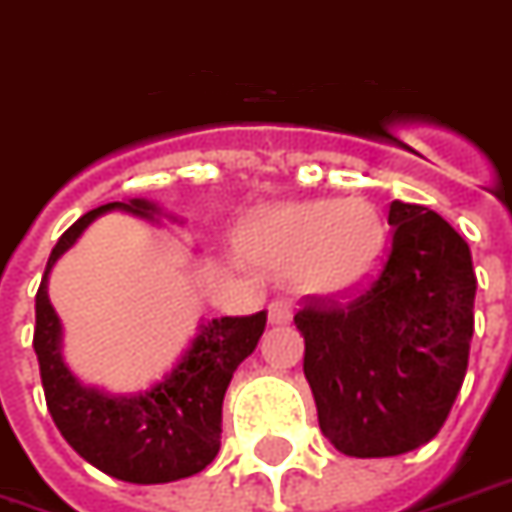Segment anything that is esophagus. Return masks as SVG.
Returning <instances> with one entry per match:
<instances>
[{
	"label": "esophagus",
	"instance_id": "34e87169",
	"mask_svg": "<svg viewBox=\"0 0 512 512\" xmlns=\"http://www.w3.org/2000/svg\"><path fill=\"white\" fill-rule=\"evenodd\" d=\"M293 320V306L285 298H276L268 304V323L271 325H287Z\"/></svg>",
	"mask_w": 512,
	"mask_h": 512
}]
</instances>
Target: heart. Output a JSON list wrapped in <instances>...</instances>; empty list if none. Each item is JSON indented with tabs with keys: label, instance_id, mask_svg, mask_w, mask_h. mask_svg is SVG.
<instances>
[{
	"label": "heart",
	"instance_id": "1",
	"mask_svg": "<svg viewBox=\"0 0 512 512\" xmlns=\"http://www.w3.org/2000/svg\"><path fill=\"white\" fill-rule=\"evenodd\" d=\"M238 244L249 260L290 274L306 293L342 298L377 274L388 227L366 198L304 200L255 214Z\"/></svg>",
	"mask_w": 512,
	"mask_h": 512
}]
</instances>
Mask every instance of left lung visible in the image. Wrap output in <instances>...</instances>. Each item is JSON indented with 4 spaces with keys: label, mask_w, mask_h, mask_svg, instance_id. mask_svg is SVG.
Wrapping results in <instances>:
<instances>
[{
    "label": "left lung",
    "mask_w": 512,
    "mask_h": 512,
    "mask_svg": "<svg viewBox=\"0 0 512 512\" xmlns=\"http://www.w3.org/2000/svg\"><path fill=\"white\" fill-rule=\"evenodd\" d=\"M380 274L342 304L295 314L320 429L355 458L401 456L437 437L467 374L475 268L464 238L426 206L393 200Z\"/></svg>",
    "instance_id": "left-lung-1"
}]
</instances>
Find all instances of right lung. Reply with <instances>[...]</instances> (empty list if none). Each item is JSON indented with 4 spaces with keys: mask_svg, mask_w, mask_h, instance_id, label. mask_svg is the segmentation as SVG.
Wrapping results in <instances>:
<instances>
[{
    "mask_svg": "<svg viewBox=\"0 0 512 512\" xmlns=\"http://www.w3.org/2000/svg\"><path fill=\"white\" fill-rule=\"evenodd\" d=\"M116 208L146 219L162 214L149 200L135 198L105 203L67 227L48 257L34 298L32 344L45 404L70 448L92 467L124 483H170L198 475L219 453L225 391L238 363L252 355L266 331V312L219 317L200 325L198 339L184 352L179 366L151 391L111 396L81 385L62 361V325L48 301V274L94 219Z\"/></svg>",
    "mask_w": 512,
    "mask_h": 512,
    "instance_id": "1",
    "label": "right lung"
}]
</instances>
